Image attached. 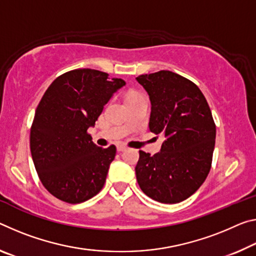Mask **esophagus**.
Segmentation results:
<instances>
[{
  "instance_id": "obj_1",
  "label": "esophagus",
  "mask_w": 256,
  "mask_h": 256,
  "mask_svg": "<svg viewBox=\"0 0 256 256\" xmlns=\"http://www.w3.org/2000/svg\"><path fill=\"white\" fill-rule=\"evenodd\" d=\"M124 150H126V147L124 144L117 146V152H124Z\"/></svg>"
}]
</instances>
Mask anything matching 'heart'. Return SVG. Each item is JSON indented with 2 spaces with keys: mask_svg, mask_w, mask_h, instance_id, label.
<instances>
[{
  "mask_svg": "<svg viewBox=\"0 0 256 256\" xmlns=\"http://www.w3.org/2000/svg\"><path fill=\"white\" fill-rule=\"evenodd\" d=\"M139 96V94H136V93H130V94L128 96V98H126V99H128V98H132V96Z\"/></svg>",
  "mask_w": 256,
  "mask_h": 256,
  "instance_id": "obj_1",
  "label": "heart"
}]
</instances>
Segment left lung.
<instances>
[{
	"mask_svg": "<svg viewBox=\"0 0 256 256\" xmlns=\"http://www.w3.org/2000/svg\"><path fill=\"white\" fill-rule=\"evenodd\" d=\"M136 80L152 102L150 131L165 138L154 156L139 152L138 184L154 200L176 204L196 192L208 176L216 123L200 88L186 77L160 70Z\"/></svg>",
	"mask_w": 256,
	"mask_h": 256,
	"instance_id": "obj_1",
	"label": "left lung"
}]
</instances>
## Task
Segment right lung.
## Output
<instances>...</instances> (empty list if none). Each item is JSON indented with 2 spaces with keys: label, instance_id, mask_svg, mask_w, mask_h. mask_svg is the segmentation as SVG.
<instances>
[{
  "label": "right lung",
  "instance_id": "obj_1",
  "mask_svg": "<svg viewBox=\"0 0 256 256\" xmlns=\"http://www.w3.org/2000/svg\"><path fill=\"white\" fill-rule=\"evenodd\" d=\"M124 85L107 72L74 70L56 77L40 99L30 128V152L40 182L58 200L78 204L102 189L116 147H98L88 130Z\"/></svg>",
  "mask_w": 256,
  "mask_h": 256
}]
</instances>
